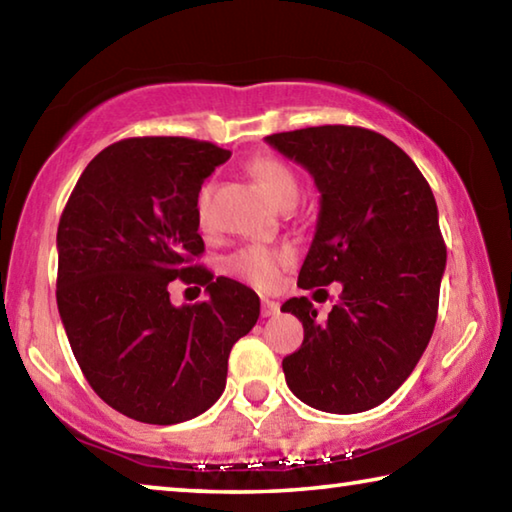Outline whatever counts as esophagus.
Instances as JSON below:
<instances>
[{"instance_id": "34e87169", "label": "esophagus", "mask_w": 512, "mask_h": 512, "mask_svg": "<svg viewBox=\"0 0 512 512\" xmlns=\"http://www.w3.org/2000/svg\"><path fill=\"white\" fill-rule=\"evenodd\" d=\"M275 314H280V302L262 298V316L268 318V316H275Z\"/></svg>"}]
</instances>
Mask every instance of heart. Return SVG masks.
I'll list each match as a JSON object with an SVG mask.
<instances>
[{"mask_svg": "<svg viewBox=\"0 0 512 512\" xmlns=\"http://www.w3.org/2000/svg\"><path fill=\"white\" fill-rule=\"evenodd\" d=\"M248 173L255 180L259 189L271 198L275 205L296 203L298 198V180L287 164L273 158V155H259L248 162ZM207 201H210V187H203L198 192L196 210L198 221L207 223ZM296 259V253L289 246H268V244H250L239 248L237 253L228 257V271L253 287L268 291L280 282L284 268H289Z\"/></svg>", "mask_w": 512, "mask_h": 512, "instance_id": "heart-1", "label": "heart"}]
</instances>
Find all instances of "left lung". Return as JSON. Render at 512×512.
<instances>
[{
  "instance_id": "left-lung-1",
  "label": "left lung",
  "mask_w": 512,
  "mask_h": 512,
  "mask_svg": "<svg viewBox=\"0 0 512 512\" xmlns=\"http://www.w3.org/2000/svg\"><path fill=\"white\" fill-rule=\"evenodd\" d=\"M266 144L305 167L320 192L298 287H343L327 320L305 296L282 305L305 327L300 350L282 361L287 386L325 413L375 409L418 366L436 325L447 264L436 198L409 155L368 128H300Z\"/></svg>"
}]
</instances>
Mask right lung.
Here are the masks:
<instances>
[{
	"label": "right lung",
	"mask_w": 512,
	"mask_h": 512,
	"mask_svg": "<svg viewBox=\"0 0 512 512\" xmlns=\"http://www.w3.org/2000/svg\"><path fill=\"white\" fill-rule=\"evenodd\" d=\"M230 151L189 137H131L81 173L58 223L56 300L85 379L112 409L146 424L192 420L219 400L232 345L259 298L192 259L198 192ZM180 276L208 300L176 308Z\"/></svg>",
	"instance_id": "1"
}]
</instances>
